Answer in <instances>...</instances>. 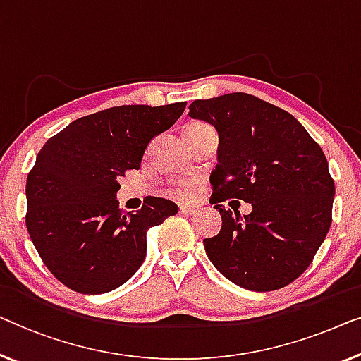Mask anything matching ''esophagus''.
<instances>
[{
  "label": "esophagus",
  "instance_id": "1",
  "mask_svg": "<svg viewBox=\"0 0 361 361\" xmlns=\"http://www.w3.org/2000/svg\"><path fill=\"white\" fill-rule=\"evenodd\" d=\"M197 212V209L191 207V206H180V214L183 215H195Z\"/></svg>",
  "mask_w": 361,
  "mask_h": 361
}]
</instances>
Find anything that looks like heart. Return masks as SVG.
I'll list each match as a JSON object with an SVG mask.
<instances>
[{"label": "heart", "mask_w": 361, "mask_h": 361, "mask_svg": "<svg viewBox=\"0 0 361 361\" xmlns=\"http://www.w3.org/2000/svg\"><path fill=\"white\" fill-rule=\"evenodd\" d=\"M206 125H202V123H191V125H188L186 129H197V128H204ZM169 195L173 196L176 199H183L190 195V186L186 185V183H175L173 186L169 190Z\"/></svg>", "instance_id": "heart-1"}]
</instances>
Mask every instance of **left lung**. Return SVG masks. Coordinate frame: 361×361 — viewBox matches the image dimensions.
I'll return each instance as SVG.
<instances>
[{"label":"left lung","mask_w":361,"mask_h":361,"mask_svg":"<svg viewBox=\"0 0 361 361\" xmlns=\"http://www.w3.org/2000/svg\"><path fill=\"white\" fill-rule=\"evenodd\" d=\"M188 115L219 133L211 202L222 228L204 240L209 259L252 292L292 283L332 222L336 186L319 144L288 111L243 92L195 100ZM227 198L251 202L252 214L241 219L225 209Z\"/></svg>","instance_id":"1"}]
</instances>
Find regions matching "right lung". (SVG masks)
<instances>
[{"label": "right lung", "instance_id": "add662e5", "mask_svg": "<svg viewBox=\"0 0 361 361\" xmlns=\"http://www.w3.org/2000/svg\"><path fill=\"white\" fill-rule=\"evenodd\" d=\"M186 102L121 105L92 113L48 139L27 175L25 225L43 264L74 292L99 295L141 267L147 230L178 212L149 196L121 212L118 178L139 170L147 144L175 125Z\"/></svg>", "mask_w": 361, "mask_h": 361}]
</instances>
